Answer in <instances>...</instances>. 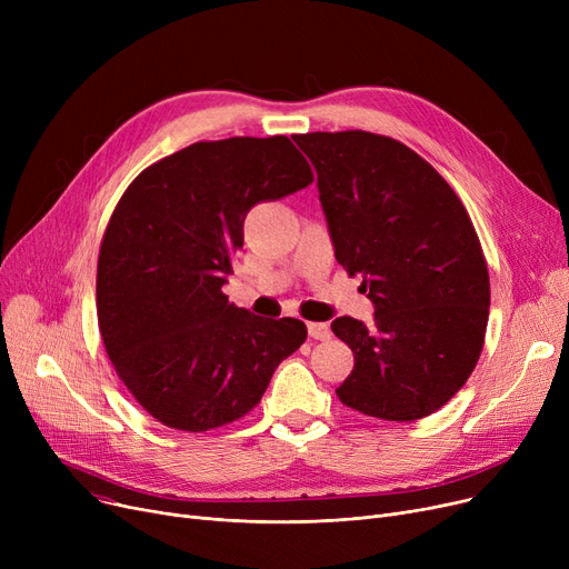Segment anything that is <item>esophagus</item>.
I'll list each match as a JSON object with an SVG mask.
<instances>
[{
    "mask_svg": "<svg viewBox=\"0 0 569 569\" xmlns=\"http://www.w3.org/2000/svg\"><path fill=\"white\" fill-rule=\"evenodd\" d=\"M307 330H309V337L316 341L330 339V327H327V322H309Z\"/></svg>",
    "mask_w": 569,
    "mask_h": 569,
    "instance_id": "esophagus-1",
    "label": "esophagus"
}]
</instances>
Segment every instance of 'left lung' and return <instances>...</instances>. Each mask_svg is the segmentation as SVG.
<instances>
[{
    "instance_id": "8db88e82",
    "label": "left lung",
    "mask_w": 569,
    "mask_h": 569,
    "mask_svg": "<svg viewBox=\"0 0 569 569\" xmlns=\"http://www.w3.org/2000/svg\"><path fill=\"white\" fill-rule=\"evenodd\" d=\"M295 142L316 166L337 260L376 307L369 327L332 322L355 357L337 397L378 420H422L482 355L491 288L480 237L455 189L403 142L369 131Z\"/></svg>"
}]
</instances>
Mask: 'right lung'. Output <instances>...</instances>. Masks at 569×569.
Listing matches in <instances>:
<instances>
[{
  "label": "right lung",
  "instance_id": "add662e5",
  "mask_svg": "<svg viewBox=\"0 0 569 569\" xmlns=\"http://www.w3.org/2000/svg\"><path fill=\"white\" fill-rule=\"evenodd\" d=\"M311 182L290 138L242 136L179 149L119 198L99 249V332L119 380L157 422L204 433L242 420L307 341L302 320L251 316L221 286L249 209Z\"/></svg>",
  "mask_w": 569,
  "mask_h": 569
}]
</instances>
